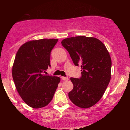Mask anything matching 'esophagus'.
Segmentation results:
<instances>
[{
    "mask_svg": "<svg viewBox=\"0 0 130 130\" xmlns=\"http://www.w3.org/2000/svg\"><path fill=\"white\" fill-rule=\"evenodd\" d=\"M61 78L63 80H69V78L67 77H61Z\"/></svg>",
    "mask_w": 130,
    "mask_h": 130,
    "instance_id": "34e87169",
    "label": "esophagus"
}]
</instances>
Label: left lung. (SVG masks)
Instances as JSON below:
<instances>
[{
	"instance_id": "left-lung-1",
	"label": "left lung",
	"mask_w": 130,
	"mask_h": 130,
	"mask_svg": "<svg viewBox=\"0 0 130 130\" xmlns=\"http://www.w3.org/2000/svg\"><path fill=\"white\" fill-rule=\"evenodd\" d=\"M63 46L68 51L75 66L81 65V77H71L73 89L69 99L78 107L89 108L103 97L111 79V59L105 45L98 39L79 36L64 39Z\"/></svg>"
}]
</instances>
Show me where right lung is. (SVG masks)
<instances>
[{
  "label": "right lung",
  "instance_id": "1",
  "mask_svg": "<svg viewBox=\"0 0 130 130\" xmlns=\"http://www.w3.org/2000/svg\"><path fill=\"white\" fill-rule=\"evenodd\" d=\"M58 39L26 42L18 50L12 67V77L18 93L32 108H41L52 100L60 81L58 77L45 75L50 67V54Z\"/></svg>",
  "mask_w": 130,
  "mask_h": 130
}]
</instances>
